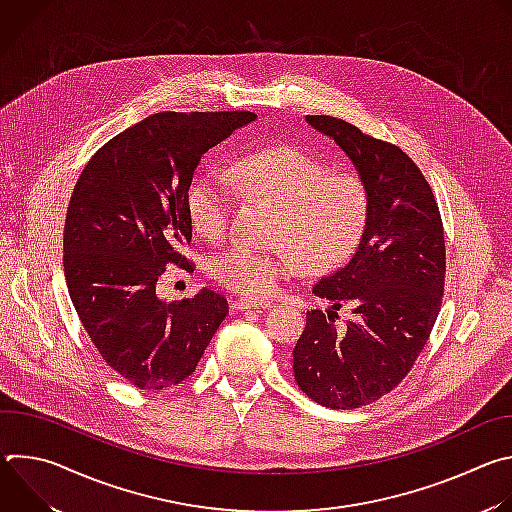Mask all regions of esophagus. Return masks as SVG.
<instances>
[{
	"mask_svg": "<svg viewBox=\"0 0 512 512\" xmlns=\"http://www.w3.org/2000/svg\"><path fill=\"white\" fill-rule=\"evenodd\" d=\"M271 306V302H253V300H245V298H241V300H237L235 304H233V308L235 310H239V312H247V310H263V308H269Z\"/></svg>",
	"mask_w": 512,
	"mask_h": 512,
	"instance_id": "1",
	"label": "esophagus"
}]
</instances>
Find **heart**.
Returning <instances> with one entry per match:
<instances>
[{
  "label": "heart",
  "instance_id": "heart-1",
  "mask_svg": "<svg viewBox=\"0 0 512 512\" xmlns=\"http://www.w3.org/2000/svg\"><path fill=\"white\" fill-rule=\"evenodd\" d=\"M239 188L281 204L275 237L289 249L233 243L212 261V275L241 296L261 300L294 273L298 259L318 269L342 261L358 243L369 216V192L350 172L302 148H273L245 156L225 174L200 176L188 194L194 227L208 239L229 233Z\"/></svg>",
  "mask_w": 512,
  "mask_h": 512
}]
</instances>
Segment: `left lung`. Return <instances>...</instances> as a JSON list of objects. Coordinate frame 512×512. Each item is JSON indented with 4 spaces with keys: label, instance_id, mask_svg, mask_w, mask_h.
<instances>
[{
    "label": "left lung",
    "instance_id": "left-lung-1",
    "mask_svg": "<svg viewBox=\"0 0 512 512\" xmlns=\"http://www.w3.org/2000/svg\"><path fill=\"white\" fill-rule=\"evenodd\" d=\"M306 121L336 141L369 192L352 257L322 277L314 296L352 318L312 310L294 348L298 387L330 409H356L393 391L411 371L440 314L446 283L444 225L435 196L397 145L330 115Z\"/></svg>",
    "mask_w": 512,
    "mask_h": 512
}]
</instances>
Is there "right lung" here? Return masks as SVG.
<instances>
[{"label":"right lung","instance_id":"1","mask_svg":"<svg viewBox=\"0 0 512 512\" xmlns=\"http://www.w3.org/2000/svg\"><path fill=\"white\" fill-rule=\"evenodd\" d=\"M251 111L145 117L109 139L72 190L64 223V277L83 328L109 367L143 391L188 379L227 300L200 289L166 302L158 277L174 263L190 269L188 190L200 158L239 127Z\"/></svg>","mask_w":512,"mask_h":512}]
</instances>
